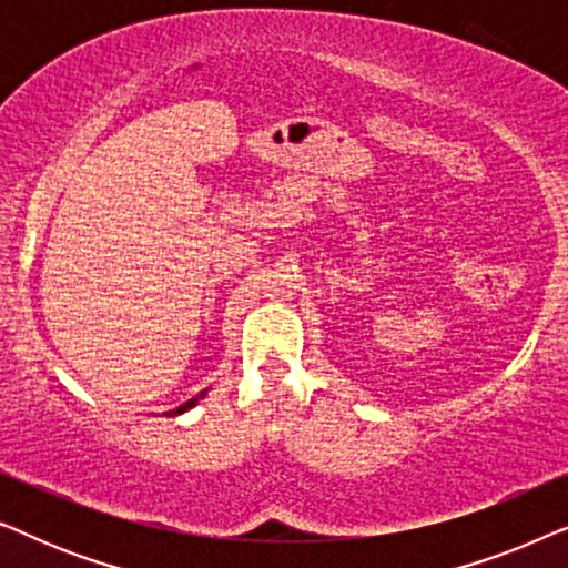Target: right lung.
Listing matches in <instances>:
<instances>
[{
  "label": "right lung",
  "instance_id": "add662e5",
  "mask_svg": "<svg viewBox=\"0 0 568 568\" xmlns=\"http://www.w3.org/2000/svg\"><path fill=\"white\" fill-rule=\"evenodd\" d=\"M206 393H209V387H206V390H201V393L196 395V398L185 400V403H183V406H178V408H173V410H168V414H165V416H181V414H185V410H191L193 406H196V403H199L201 398H206Z\"/></svg>",
  "mask_w": 568,
  "mask_h": 568
}]
</instances>
